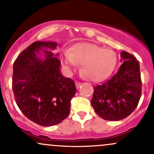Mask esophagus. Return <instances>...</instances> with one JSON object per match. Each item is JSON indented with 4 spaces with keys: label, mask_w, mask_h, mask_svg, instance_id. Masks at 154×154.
I'll return each instance as SVG.
<instances>
[{
    "label": "esophagus",
    "mask_w": 154,
    "mask_h": 154,
    "mask_svg": "<svg viewBox=\"0 0 154 154\" xmlns=\"http://www.w3.org/2000/svg\"><path fill=\"white\" fill-rule=\"evenodd\" d=\"M75 85H76V88H77V89H79V87H80V85H81V82H76V83H75Z\"/></svg>",
    "instance_id": "obj_1"
}]
</instances>
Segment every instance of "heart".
<instances>
[{
    "mask_svg": "<svg viewBox=\"0 0 154 154\" xmlns=\"http://www.w3.org/2000/svg\"><path fill=\"white\" fill-rule=\"evenodd\" d=\"M62 61L69 69L76 67L77 63L82 64L83 77L93 82H100L107 79L114 72L117 57L111 49L83 43L75 45L71 52L65 51Z\"/></svg>",
    "mask_w": 154,
    "mask_h": 154,
    "instance_id": "1",
    "label": "heart"
}]
</instances>
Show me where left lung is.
Wrapping results in <instances>:
<instances>
[{"label":"left lung","instance_id":"left-lung-1","mask_svg":"<svg viewBox=\"0 0 154 154\" xmlns=\"http://www.w3.org/2000/svg\"><path fill=\"white\" fill-rule=\"evenodd\" d=\"M120 55L122 64L117 73L103 84L95 86L91 100L95 113L108 121H119L132 114L141 95L138 61L126 51Z\"/></svg>","mask_w":154,"mask_h":154}]
</instances>
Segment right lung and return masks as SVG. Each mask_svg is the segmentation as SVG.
Returning a JSON list of instances; mask_svg holds the SVG:
<instances>
[{"label":"right lung","instance_id":"1","mask_svg":"<svg viewBox=\"0 0 154 154\" xmlns=\"http://www.w3.org/2000/svg\"><path fill=\"white\" fill-rule=\"evenodd\" d=\"M58 43L36 41L14 63L12 89L22 112L45 127L59 124L70 113L77 89L74 81L61 75V61L52 51Z\"/></svg>","mask_w":154,"mask_h":154}]
</instances>
